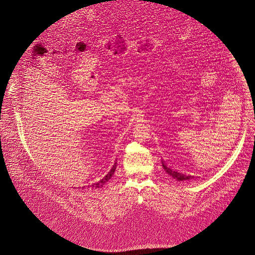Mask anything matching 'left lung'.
I'll list each match as a JSON object with an SVG mask.
<instances>
[{
  "instance_id": "left-lung-1",
  "label": "left lung",
  "mask_w": 255,
  "mask_h": 255,
  "mask_svg": "<svg viewBox=\"0 0 255 255\" xmlns=\"http://www.w3.org/2000/svg\"><path fill=\"white\" fill-rule=\"evenodd\" d=\"M161 164H163V167H164V170L170 175L172 176L174 180L176 181H188L190 179H192L194 176H191L190 174H187L185 172H182L180 170H177V169L173 168V166L169 165L168 163H166L165 160H161Z\"/></svg>"
}]
</instances>
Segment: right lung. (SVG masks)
<instances>
[{
    "mask_svg": "<svg viewBox=\"0 0 255 255\" xmlns=\"http://www.w3.org/2000/svg\"><path fill=\"white\" fill-rule=\"evenodd\" d=\"M116 166H117V161H111V163L105 166L104 169H102V171L100 172L94 179L83 183L81 186L82 188L85 187H90V188H102L104 185L109 182L112 176L115 173L116 170Z\"/></svg>",
    "mask_w": 255,
    "mask_h": 255,
    "instance_id": "add662e5",
    "label": "right lung"
}]
</instances>
